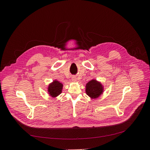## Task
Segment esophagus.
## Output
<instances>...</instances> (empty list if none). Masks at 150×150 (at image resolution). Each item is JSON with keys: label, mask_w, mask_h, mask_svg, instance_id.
<instances>
[{"label": "esophagus", "mask_w": 150, "mask_h": 150, "mask_svg": "<svg viewBox=\"0 0 150 150\" xmlns=\"http://www.w3.org/2000/svg\"><path fill=\"white\" fill-rule=\"evenodd\" d=\"M72 80L73 81H76V77H75V76L72 77Z\"/></svg>", "instance_id": "1"}]
</instances>
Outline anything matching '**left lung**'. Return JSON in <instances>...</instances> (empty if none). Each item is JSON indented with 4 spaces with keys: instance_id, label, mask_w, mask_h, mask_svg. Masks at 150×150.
Wrapping results in <instances>:
<instances>
[{
    "instance_id": "1",
    "label": "left lung",
    "mask_w": 150,
    "mask_h": 150,
    "mask_svg": "<svg viewBox=\"0 0 150 150\" xmlns=\"http://www.w3.org/2000/svg\"><path fill=\"white\" fill-rule=\"evenodd\" d=\"M86 87V94L91 98H98L103 91V88L101 83L94 79L87 83Z\"/></svg>"
}]
</instances>
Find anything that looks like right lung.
<instances>
[{"mask_svg":"<svg viewBox=\"0 0 150 150\" xmlns=\"http://www.w3.org/2000/svg\"><path fill=\"white\" fill-rule=\"evenodd\" d=\"M62 84L57 81H54L49 86L48 92L52 97H56L62 92Z\"/></svg>","mask_w":150,"mask_h":150,"instance_id":"1","label":"right lung"}]
</instances>
